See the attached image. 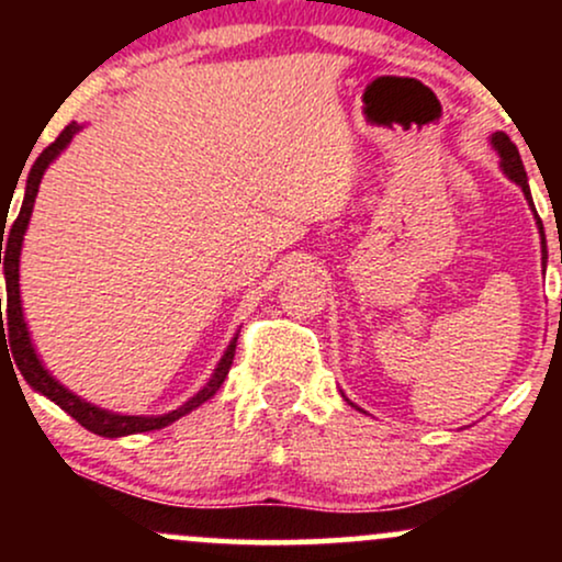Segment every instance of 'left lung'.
<instances>
[{
    "label": "left lung",
    "instance_id": "8db88e82",
    "mask_svg": "<svg viewBox=\"0 0 562 562\" xmlns=\"http://www.w3.org/2000/svg\"><path fill=\"white\" fill-rule=\"evenodd\" d=\"M492 147L496 150V156H499V166H502V171L507 173V179H513V182L518 184L520 190H524V195H526V200H528V205H531V209H533L531 190H528V177H526L524 160H520L518 147H515L513 142H509V137H507L505 132H494V134H492ZM533 216H537V211H533ZM537 224H539V229H541L539 216H537ZM346 402H348V398H346Z\"/></svg>",
    "mask_w": 562,
    "mask_h": 562
}]
</instances>
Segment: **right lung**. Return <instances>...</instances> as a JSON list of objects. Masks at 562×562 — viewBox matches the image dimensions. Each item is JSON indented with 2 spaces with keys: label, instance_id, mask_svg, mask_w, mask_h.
Returning a JSON list of instances; mask_svg holds the SVG:
<instances>
[{
  "label": "right lung",
  "instance_id": "obj_1",
  "mask_svg": "<svg viewBox=\"0 0 562 562\" xmlns=\"http://www.w3.org/2000/svg\"><path fill=\"white\" fill-rule=\"evenodd\" d=\"M81 128L83 126L76 124V121H74V124H68L60 132V137H57L53 145L47 147V150H42V156L34 160V166H31V171H29V179H25L23 205H21V211H18V218L12 222V227L8 229V235H4V222H8V218L2 216L0 263H4V267H2L4 269V285H8V308H4V319H8V322H2V308H0L2 338H4V330H8L12 359H15L18 370H21L25 383H29L34 391L42 393V396H47L49 402H55L57 406H60V409H66L68 415L74 417L76 423H81L87 430H92V434L105 436V438L147 434V430H160V428H166V425L177 423L179 417L190 415L192 409H198L200 404L209 402V398L214 396L218 389H222L224 378H227V372L232 367V359H235L237 338L229 340L227 351H224V357L218 359L214 375L209 378V383H205L203 389L195 393V396L187 398L182 406L166 412V415H121V412L102 409V406L87 402V398L76 396L74 391H68L66 385H63L57 378H53V372H49L47 367L42 364V359H38V353L34 348V340H31L29 325H25V317H23V301H21L23 237H25V229H29L31 214H34L36 192H38V184H42L44 171H47L49 164L57 160V156L66 150V147L70 145V139H74L76 134L81 132ZM4 346H8V344H4Z\"/></svg>",
  "mask_w": 562,
  "mask_h": 562
}]
</instances>
